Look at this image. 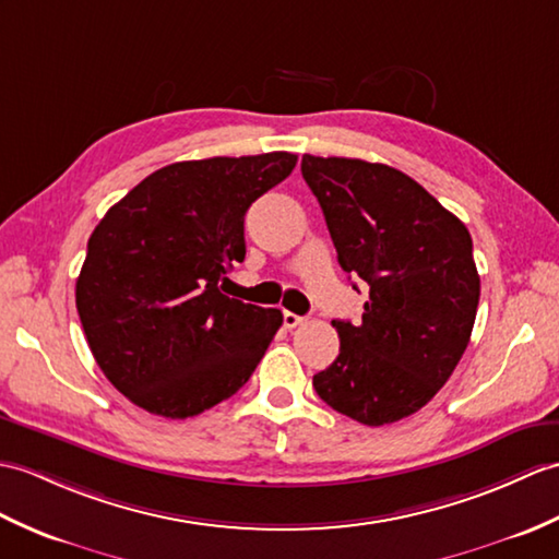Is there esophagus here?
I'll return each mask as SVG.
<instances>
[{
  "label": "esophagus",
  "instance_id": "obj_1",
  "mask_svg": "<svg viewBox=\"0 0 559 559\" xmlns=\"http://www.w3.org/2000/svg\"><path fill=\"white\" fill-rule=\"evenodd\" d=\"M300 323H305V317L293 314V311H288V309L283 311V326L285 329H295V326H300Z\"/></svg>",
  "mask_w": 559,
  "mask_h": 559
}]
</instances>
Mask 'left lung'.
Listing matches in <instances>:
<instances>
[{"label":"left lung","instance_id":"8db88e82","mask_svg":"<svg viewBox=\"0 0 559 559\" xmlns=\"http://www.w3.org/2000/svg\"><path fill=\"white\" fill-rule=\"evenodd\" d=\"M302 178L343 271L369 285L361 321H331L341 355L311 383L359 424L405 419L445 385L469 345L481 295L469 230L393 166L305 154Z\"/></svg>","mask_w":559,"mask_h":559}]
</instances>
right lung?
I'll return each instance as SVG.
<instances>
[{
  "mask_svg": "<svg viewBox=\"0 0 559 559\" xmlns=\"http://www.w3.org/2000/svg\"><path fill=\"white\" fill-rule=\"evenodd\" d=\"M297 154L176 162L150 174L87 240L75 307L99 369L133 405L198 417L248 383L283 323L221 281L245 259V214Z\"/></svg>",
  "mask_w": 559,
  "mask_h": 559,
  "instance_id": "obj_1",
  "label": "right lung"
}]
</instances>
